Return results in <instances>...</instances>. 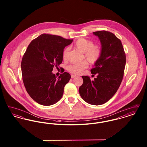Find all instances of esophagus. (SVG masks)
<instances>
[{
	"instance_id": "34e87169",
	"label": "esophagus",
	"mask_w": 147,
	"mask_h": 147,
	"mask_svg": "<svg viewBox=\"0 0 147 147\" xmlns=\"http://www.w3.org/2000/svg\"><path fill=\"white\" fill-rule=\"evenodd\" d=\"M76 77H77V76H76V75H73V74L71 75V78H76Z\"/></svg>"
}]
</instances>
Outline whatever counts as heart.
Wrapping results in <instances>:
<instances>
[{"label":"heart","mask_w":147,"mask_h":147,"mask_svg":"<svg viewBox=\"0 0 147 147\" xmlns=\"http://www.w3.org/2000/svg\"><path fill=\"white\" fill-rule=\"evenodd\" d=\"M75 47L80 52L84 53V57L91 64L96 63L102 55V49L98 45H94L91 40L83 38H79L74 44ZM69 50V47L64 49L63 59H65ZM88 67V63L84 61L80 63L71 64L68 65L67 69L71 73L79 74Z\"/></svg>","instance_id":"b5f03b06"}]
</instances>
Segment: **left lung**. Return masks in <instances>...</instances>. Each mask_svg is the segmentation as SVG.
<instances>
[{"mask_svg":"<svg viewBox=\"0 0 147 147\" xmlns=\"http://www.w3.org/2000/svg\"><path fill=\"white\" fill-rule=\"evenodd\" d=\"M101 43L102 55L95 68L91 69L96 78L91 80L82 76L83 83L79 91L87 103L93 105L105 104L115 94L123 79L126 65L125 52L121 40L111 32L98 31L93 32Z\"/></svg>","mask_w":147,"mask_h":147,"instance_id":"left-lung-1","label":"left lung"}]
</instances>
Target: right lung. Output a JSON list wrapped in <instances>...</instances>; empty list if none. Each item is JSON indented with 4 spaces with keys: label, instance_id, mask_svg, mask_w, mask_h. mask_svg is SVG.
<instances>
[{
    "label": "right lung",
    "instance_id": "1",
    "mask_svg": "<svg viewBox=\"0 0 147 147\" xmlns=\"http://www.w3.org/2000/svg\"><path fill=\"white\" fill-rule=\"evenodd\" d=\"M72 41L43 34L29 44L21 61L22 80L29 95L38 104L53 105L62 97L70 74L64 72L57 78L52 71L62 63L64 49Z\"/></svg>",
    "mask_w": 147,
    "mask_h": 147
}]
</instances>
